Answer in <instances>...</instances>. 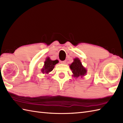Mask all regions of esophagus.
<instances>
[{
    "label": "esophagus",
    "instance_id": "34e87169",
    "mask_svg": "<svg viewBox=\"0 0 123 123\" xmlns=\"http://www.w3.org/2000/svg\"><path fill=\"white\" fill-rule=\"evenodd\" d=\"M66 60H64V61H61V63H62V64H66Z\"/></svg>",
    "mask_w": 123,
    "mask_h": 123
}]
</instances>
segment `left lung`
Segmentation results:
<instances>
[{"label":"left lung","mask_w":123,"mask_h":123,"mask_svg":"<svg viewBox=\"0 0 123 123\" xmlns=\"http://www.w3.org/2000/svg\"><path fill=\"white\" fill-rule=\"evenodd\" d=\"M70 69L74 74L73 76L76 78L82 77L85 75L87 72V70L82 66L80 60L78 58L74 59V61L70 66Z\"/></svg>","instance_id":"obj_1"}]
</instances>
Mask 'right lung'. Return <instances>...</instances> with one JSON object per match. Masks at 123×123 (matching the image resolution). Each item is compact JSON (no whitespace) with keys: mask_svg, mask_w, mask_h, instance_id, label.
<instances>
[{"mask_svg":"<svg viewBox=\"0 0 123 123\" xmlns=\"http://www.w3.org/2000/svg\"><path fill=\"white\" fill-rule=\"evenodd\" d=\"M59 62L58 60H54V61H52L51 60L49 57H48L46 59V61L44 62V65L42 69V72L43 74H48L49 72L52 71L54 68V66L56 63Z\"/></svg>","mask_w":123,"mask_h":123,"instance_id":"obj_1","label":"right lung"}]
</instances>
